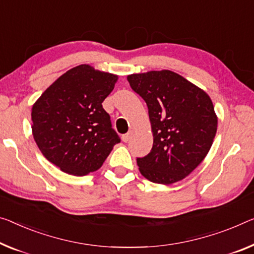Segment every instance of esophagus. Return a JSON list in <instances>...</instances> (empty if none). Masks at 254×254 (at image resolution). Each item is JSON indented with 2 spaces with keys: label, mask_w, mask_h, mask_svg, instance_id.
I'll return each instance as SVG.
<instances>
[{
  "label": "esophagus",
  "mask_w": 254,
  "mask_h": 254,
  "mask_svg": "<svg viewBox=\"0 0 254 254\" xmlns=\"http://www.w3.org/2000/svg\"><path fill=\"white\" fill-rule=\"evenodd\" d=\"M131 135H132V132L131 131H129V132H127V134H125V135H123L122 136V139H123V142H128V140L130 139V137H131Z\"/></svg>",
  "instance_id": "34e87169"
}]
</instances>
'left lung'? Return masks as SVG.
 <instances>
[{"label": "left lung", "mask_w": 254, "mask_h": 254, "mask_svg": "<svg viewBox=\"0 0 254 254\" xmlns=\"http://www.w3.org/2000/svg\"><path fill=\"white\" fill-rule=\"evenodd\" d=\"M127 79L146 102L153 132L151 152L136 159L140 174L157 184L182 181L203 161L216 136L211 99L170 70L132 73Z\"/></svg>", "instance_id": "obj_1"}]
</instances>
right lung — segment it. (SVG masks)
Wrapping results in <instances>:
<instances>
[{
	"instance_id": "add662e5",
	"label": "right lung",
	"mask_w": 254,
	"mask_h": 254,
	"mask_svg": "<svg viewBox=\"0 0 254 254\" xmlns=\"http://www.w3.org/2000/svg\"><path fill=\"white\" fill-rule=\"evenodd\" d=\"M118 76L80 64L60 76L32 109L33 136L43 155L69 175L101 168L120 138L102 107Z\"/></svg>"
}]
</instances>
